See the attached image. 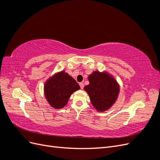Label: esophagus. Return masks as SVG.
<instances>
[{
	"mask_svg": "<svg viewBox=\"0 0 160 160\" xmlns=\"http://www.w3.org/2000/svg\"><path fill=\"white\" fill-rule=\"evenodd\" d=\"M79 85H80L81 89H83V88H84V84H83V83H79Z\"/></svg>",
	"mask_w": 160,
	"mask_h": 160,
	"instance_id": "34e87169",
	"label": "esophagus"
}]
</instances>
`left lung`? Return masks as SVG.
Returning a JSON list of instances; mask_svg holds the SVG:
<instances>
[{
  "mask_svg": "<svg viewBox=\"0 0 160 160\" xmlns=\"http://www.w3.org/2000/svg\"><path fill=\"white\" fill-rule=\"evenodd\" d=\"M89 84L84 89L93 107L100 112L109 109L118 99L119 85L108 72L94 71L89 75Z\"/></svg>",
  "mask_w": 160,
  "mask_h": 160,
  "instance_id": "left-lung-1",
  "label": "left lung"
}]
</instances>
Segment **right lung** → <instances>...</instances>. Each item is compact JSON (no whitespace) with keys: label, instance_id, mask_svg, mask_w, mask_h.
I'll use <instances>...</instances> for the list:
<instances>
[{"label":"right lung","instance_id":"right-lung-1","mask_svg":"<svg viewBox=\"0 0 160 160\" xmlns=\"http://www.w3.org/2000/svg\"><path fill=\"white\" fill-rule=\"evenodd\" d=\"M79 89L76 81L63 71L50 77L44 85L46 99L52 108L57 109L65 107L71 94Z\"/></svg>","mask_w":160,"mask_h":160}]
</instances>
